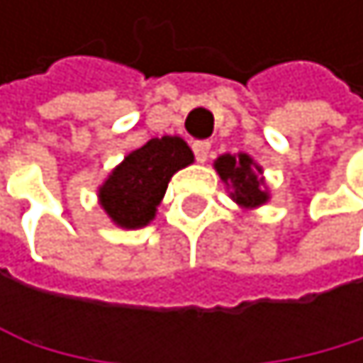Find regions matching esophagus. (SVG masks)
Returning <instances> with one entry per match:
<instances>
[{
    "label": "esophagus",
    "mask_w": 363,
    "mask_h": 363,
    "mask_svg": "<svg viewBox=\"0 0 363 363\" xmlns=\"http://www.w3.org/2000/svg\"><path fill=\"white\" fill-rule=\"evenodd\" d=\"M208 152H211V143L208 141H196L194 143V155L200 163H204L208 159Z\"/></svg>",
    "instance_id": "1"
}]
</instances>
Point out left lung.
I'll return each instance as SVG.
<instances>
[{"label": "left lung", "instance_id": "8db88e82", "mask_svg": "<svg viewBox=\"0 0 363 363\" xmlns=\"http://www.w3.org/2000/svg\"><path fill=\"white\" fill-rule=\"evenodd\" d=\"M213 167L230 196L242 211H255L270 200V187L263 176V167L246 152L222 155L213 161Z\"/></svg>", "mask_w": 363, "mask_h": 363}]
</instances>
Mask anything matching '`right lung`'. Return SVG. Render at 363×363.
<instances>
[{
	"mask_svg": "<svg viewBox=\"0 0 363 363\" xmlns=\"http://www.w3.org/2000/svg\"><path fill=\"white\" fill-rule=\"evenodd\" d=\"M194 163V152L180 137H157L133 150L97 187V202L119 228L137 230L157 218L172 176Z\"/></svg>",
	"mask_w": 363,
	"mask_h": 363,
	"instance_id": "right-lung-1",
	"label": "right lung"
}]
</instances>
